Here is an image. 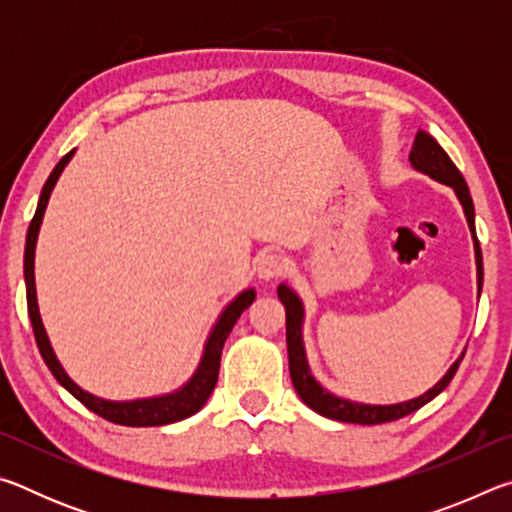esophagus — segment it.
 Returning a JSON list of instances; mask_svg holds the SVG:
<instances>
[{"instance_id": "obj_1", "label": "esophagus", "mask_w": 512, "mask_h": 512, "mask_svg": "<svg viewBox=\"0 0 512 512\" xmlns=\"http://www.w3.org/2000/svg\"><path fill=\"white\" fill-rule=\"evenodd\" d=\"M287 259H284L282 255L277 253H268V255H262L259 257L257 262V275L262 277V280H277V277H282L284 273H287Z\"/></svg>"}]
</instances>
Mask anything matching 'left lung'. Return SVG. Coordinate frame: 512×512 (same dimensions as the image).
<instances>
[{"label":"left lung","mask_w":512,"mask_h":512,"mask_svg":"<svg viewBox=\"0 0 512 512\" xmlns=\"http://www.w3.org/2000/svg\"><path fill=\"white\" fill-rule=\"evenodd\" d=\"M409 160L413 164V169H418L422 173H427L438 183L449 185L456 192L458 201L463 205L467 225H470L472 239H474V253H476V287H483V257H481V246L479 239L474 235V203L470 196V189H467L465 178L461 176V171L456 169V164L449 160V155L443 151L429 133L418 131L413 140V149ZM277 298L282 300V305L287 307V350H289V372H291V381L296 393L300 395V400L305 402L309 409H314L316 413L325 415L329 420H339V422H352V424H381V422H393L400 420L404 415H409L413 411H418L420 406L431 402L433 397L440 395L449 386V381L454 379L458 366L465 357V352L454 361V366L447 370V375L438 381L436 386L429 388L427 393L415 397V400L402 402V404H388V406H375V404H359V402H350V400H341V397L332 395L325 391L318 381L311 377L309 366H307V357H305V345H302V316H305V309H302L300 298L293 293L287 284H280L277 287Z\"/></svg>","instance_id":"1"}]
</instances>
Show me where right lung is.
Instances as JSON below:
<instances>
[{
    "mask_svg": "<svg viewBox=\"0 0 512 512\" xmlns=\"http://www.w3.org/2000/svg\"><path fill=\"white\" fill-rule=\"evenodd\" d=\"M74 151H69L67 155L60 158V162L51 171V176L47 178L45 187H42L40 201H38V210L33 214L29 232H27V248H24V280H27V305H29V318L33 325V334H36V343L38 350L45 359L47 368L51 370L60 384H63L69 393H72L76 400L81 404L88 406L90 411H94L101 418H106L115 424H124V427H160V424H171L178 420H185L189 415H194L198 409H203V404L207 402V397L212 395L216 379H219V366H221V350L223 343L228 339L232 327L239 320V316L244 314V309L253 305L255 300V291L246 289L244 293L230 302L228 307L219 318V323L214 325L210 339L205 343V352L203 359L198 363V370L194 372V377L187 381V384L180 388L176 393L169 395H160V397H149V400H133V402H108L101 400V397H94L88 391H83L81 386H76L72 379L67 377V372L60 366L54 350H51L49 339L45 327H42L40 320V311H38V298H36V275H33V257H36V241H38V230L42 223V216H45L51 189H54L56 180L60 173H63L65 164L72 160Z\"/></svg>",
    "mask_w": 512,
    "mask_h": 512,
    "instance_id": "obj_1",
    "label": "right lung"
}]
</instances>
